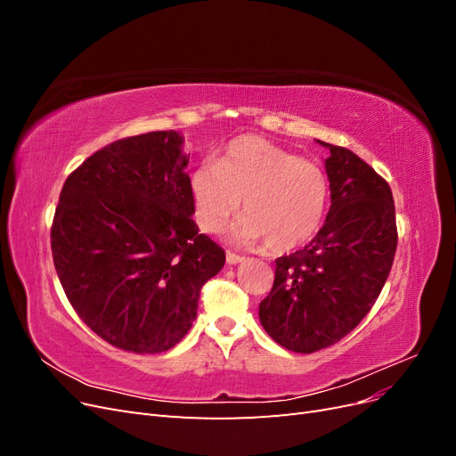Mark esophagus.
Wrapping results in <instances>:
<instances>
[{
  "mask_svg": "<svg viewBox=\"0 0 456 456\" xmlns=\"http://www.w3.org/2000/svg\"><path fill=\"white\" fill-rule=\"evenodd\" d=\"M245 258L241 256V255H236V253H226V262H228V265L230 266H233V265H240V262H243Z\"/></svg>",
  "mask_w": 456,
  "mask_h": 456,
  "instance_id": "esophagus-1",
  "label": "esophagus"
}]
</instances>
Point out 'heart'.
<instances>
[{"label":"heart","instance_id":"obj_1","mask_svg":"<svg viewBox=\"0 0 456 456\" xmlns=\"http://www.w3.org/2000/svg\"><path fill=\"white\" fill-rule=\"evenodd\" d=\"M190 186L203 232H218L243 200L247 213L230 228V241L255 245L266 240L273 253L293 251L314 240L329 205V181L322 167L258 136L236 139L218 163H201Z\"/></svg>","mask_w":456,"mask_h":456}]
</instances>
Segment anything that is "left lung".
<instances>
[{"label":"left lung","mask_w":456,"mask_h":456,"mask_svg":"<svg viewBox=\"0 0 456 456\" xmlns=\"http://www.w3.org/2000/svg\"><path fill=\"white\" fill-rule=\"evenodd\" d=\"M329 150L330 207L315 238L275 260L270 295L258 320L280 346L312 354L354 330L388 280L397 247L392 190L354 151Z\"/></svg>","instance_id":"1"}]
</instances>
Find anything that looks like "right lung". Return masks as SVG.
<instances>
[{"instance_id":"1","label":"right lung","mask_w":456,"mask_h":456,"mask_svg":"<svg viewBox=\"0 0 456 456\" xmlns=\"http://www.w3.org/2000/svg\"><path fill=\"white\" fill-rule=\"evenodd\" d=\"M184 136L151 131L94 151L66 178L51 228L76 314L116 348L159 354L198 317L226 255L200 233Z\"/></svg>"}]
</instances>
